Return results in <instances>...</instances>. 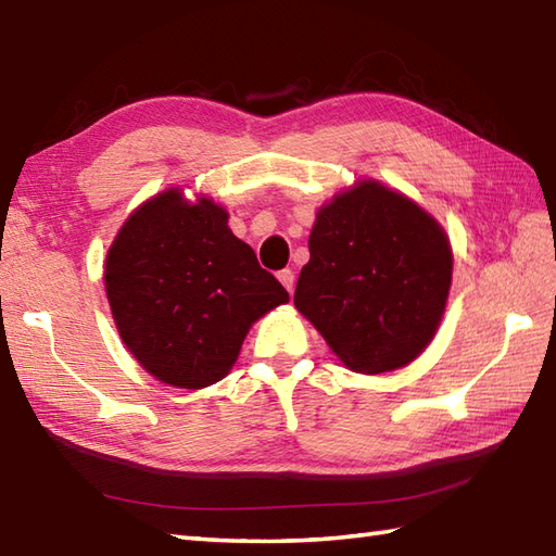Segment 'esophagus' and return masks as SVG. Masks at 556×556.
<instances>
[{"instance_id": "obj_1", "label": "esophagus", "mask_w": 556, "mask_h": 556, "mask_svg": "<svg viewBox=\"0 0 556 556\" xmlns=\"http://www.w3.org/2000/svg\"><path fill=\"white\" fill-rule=\"evenodd\" d=\"M277 279L281 281V287H285L289 293H293V285H296V275H293L291 269H281Z\"/></svg>"}]
</instances>
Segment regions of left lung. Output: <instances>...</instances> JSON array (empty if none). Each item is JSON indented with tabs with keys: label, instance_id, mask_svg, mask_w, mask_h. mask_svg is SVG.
Segmentation results:
<instances>
[{
	"label": "left lung",
	"instance_id": "left-lung-1",
	"mask_svg": "<svg viewBox=\"0 0 556 556\" xmlns=\"http://www.w3.org/2000/svg\"><path fill=\"white\" fill-rule=\"evenodd\" d=\"M293 303L353 372L404 368L430 344L452 287V245L434 217L377 181L317 212Z\"/></svg>",
	"mask_w": 556,
	"mask_h": 556
}]
</instances>
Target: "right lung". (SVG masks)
Segmentation results:
<instances>
[{
  "label": "right lung",
  "instance_id": "1",
  "mask_svg": "<svg viewBox=\"0 0 556 556\" xmlns=\"http://www.w3.org/2000/svg\"><path fill=\"white\" fill-rule=\"evenodd\" d=\"M227 210L169 188L140 205L110 245L104 289L126 349L160 382L203 389L239 358L248 329L289 301L236 239Z\"/></svg>",
  "mask_w": 556,
  "mask_h": 556
}]
</instances>
